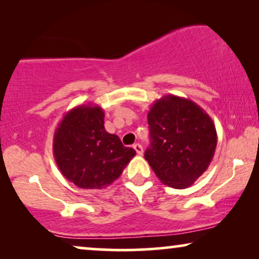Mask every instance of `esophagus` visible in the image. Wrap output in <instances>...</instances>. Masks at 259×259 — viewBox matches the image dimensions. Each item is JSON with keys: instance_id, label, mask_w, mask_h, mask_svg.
<instances>
[{"instance_id": "obj_1", "label": "esophagus", "mask_w": 259, "mask_h": 259, "mask_svg": "<svg viewBox=\"0 0 259 259\" xmlns=\"http://www.w3.org/2000/svg\"><path fill=\"white\" fill-rule=\"evenodd\" d=\"M133 148L134 150H136V152L139 155H141L143 154V152H144V150H143V146H141L140 144H136V145H133Z\"/></svg>"}]
</instances>
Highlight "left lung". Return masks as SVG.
Instances as JSON below:
<instances>
[{
  "label": "left lung",
  "instance_id": "obj_1",
  "mask_svg": "<svg viewBox=\"0 0 259 259\" xmlns=\"http://www.w3.org/2000/svg\"><path fill=\"white\" fill-rule=\"evenodd\" d=\"M151 145L145 152L159 180L175 189L192 185L213 159L217 131L210 115L190 99L165 95L147 114Z\"/></svg>",
  "mask_w": 259,
  "mask_h": 259
}]
</instances>
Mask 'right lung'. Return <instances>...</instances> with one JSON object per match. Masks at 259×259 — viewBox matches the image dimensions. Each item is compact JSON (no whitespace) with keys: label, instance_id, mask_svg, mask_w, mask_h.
Wrapping results in <instances>:
<instances>
[{"label":"right lung","instance_id":"obj_1","mask_svg":"<svg viewBox=\"0 0 259 259\" xmlns=\"http://www.w3.org/2000/svg\"><path fill=\"white\" fill-rule=\"evenodd\" d=\"M100 106L79 105L63 115L53 138L56 165L67 180L81 189L101 190L121 175L136 151L105 130Z\"/></svg>","mask_w":259,"mask_h":259}]
</instances>
